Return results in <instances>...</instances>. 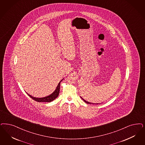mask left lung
Segmentation results:
<instances>
[{"label": "left lung", "instance_id": "8db88e82", "mask_svg": "<svg viewBox=\"0 0 145 145\" xmlns=\"http://www.w3.org/2000/svg\"><path fill=\"white\" fill-rule=\"evenodd\" d=\"M81 98L82 100H84L86 103H88V104H90V105H91V104H93V105H98V104H99V103H96V104H95V103H90V102H87V101H85V100H84L81 97Z\"/></svg>", "mask_w": 145, "mask_h": 145}]
</instances>
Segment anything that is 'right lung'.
Masks as SVG:
<instances>
[{
    "label": "right lung",
    "instance_id": "obj_1",
    "mask_svg": "<svg viewBox=\"0 0 145 145\" xmlns=\"http://www.w3.org/2000/svg\"><path fill=\"white\" fill-rule=\"evenodd\" d=\"M63 80H61L59 82V83L58 84V85L57 86V87L56 88V89L55 90V91L52 94H51L48 96H46L45 97H42V98H36V97H33L32 96L29 95L28 94H27L29 95L32 99L35 100L38 102H50L55 100L58 96L59 94V90H60V82Z\"/></svg>",
    "mask_w": 145,
    "mask_h": 145
}]
</instances>
